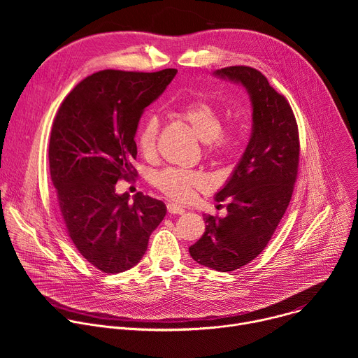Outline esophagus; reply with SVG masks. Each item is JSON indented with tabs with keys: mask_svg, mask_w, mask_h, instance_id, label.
Wrapping results in <instances>:
<instances>
[{
	"mask_svg": "<svg viewBox=\"0 0 358 358\" xmlns=\"http://www.w3.org/2000/svg\"><path fill=\"white\" fill-rule=\"evenodd\" d=\"M167 210H169L170 214H174V215L185 213V210L181 206H178V203H174V202H169L167 203Z\"/></svg>",
	"mask_w": 358,
	"mask_h": 358,
	"instance_id": "esophagus-1",
	"label": "esophagus"
}]
</instances>
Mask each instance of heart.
Masks as SVG:
<instances>
[{"mask_svg": "<svg viewBox=\"0 0 358 358\" xmlns=\"http://www.w3.org/2000/svg\"><path fill=\"white\" fill-rule=\"evenodd\" d=\"M176 113L203 143L206 155L210 159L227 157L236 150L239 143L238 133L234 129L222 130V116L208 101L191 100L188 103L178 106ZM159 127L156 117H148L137 131L136 144L144 157L155 155ZM152 184L173 199L188 201L196 191L207 187V180L195 171L167 169L152 177Z\"/></svg>", "mask_w": 358, "mask_h": 358, "instance_id": "heart-1", "label": "heart"}]
</instances>
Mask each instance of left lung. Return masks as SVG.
Wrapping results in <instances>:
<instances>
[{"label":"left lung","instance_id":"8db88e82","mask_svg":"<svg viewBox=\"0 0 358 358\" xmlns=\"http://www.w3.org/2000/svg\"><path fill=\"white\" fill-rule=\"evenodd\" d=\"M217 78L241 85L252 105V133L243 155L215 201L227 217L203 215L206 232L189 246L191 258L231 272L253 261L271 241L290 202L299 167V131L285 96L249 66H229Z\"/></svg>","mask_w":358,"mask_h":358}]
</instances>
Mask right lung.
<instances>
[{
	"instance_id": "right-lung-1",
	"label": "right lung",
	"mask_w": 358,
	"mask_h": 358,
	"mask_svg": "<svg viewBox=\"0 0 358 358\" xmlns=\"http://www.w3.org/2000/svg\"><path fill=\"white\" fill-rule=\"evenodd\" d=\"M177 69L155 73L100 71L66 96L49 140V170L66 231L82 257L105 273L137 265L163 218L164 202L117 194L134 174V141L144 109L157 100Z\"/></svg>"
}]
</instances>
